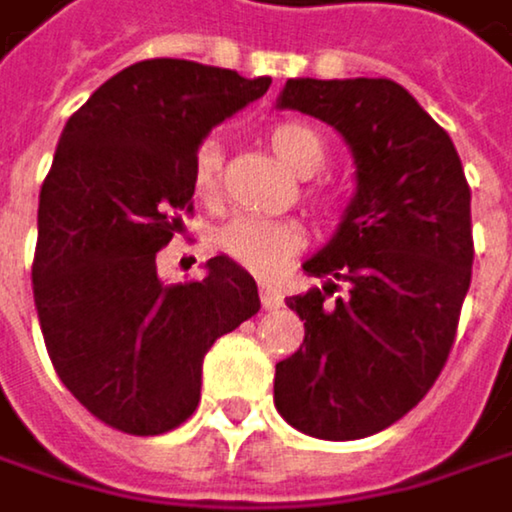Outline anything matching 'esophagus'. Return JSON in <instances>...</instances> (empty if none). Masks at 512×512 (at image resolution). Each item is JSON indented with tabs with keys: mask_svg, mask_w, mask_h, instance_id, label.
<instances>
[{
	"mask_svg": "<svg viewBox=\"0 0 512 512\" xmlns=\"http://www.w3.org/2000/svg\"><path fill=\"white\" fill-rule=\"evenodd\" d=\"M259 298H262V307H265V310H274V307H280V304H283L280 292H277V289H271L268 283H262V289H259Z\"/></svg>",
	"mask_w": 512,
	"mask_h": 512,
	"instance_id": "34e87169",
	"label": "esophagus"
}]
</instances>
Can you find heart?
Segmentation results:
<instances>
[{
    "instance_id": "1",
    "label": "heart",
    "mask_w": 512,
    "mask_h": 512,
    "mask_svg": "<svg viewBox=\"0 0 512 512\" xmlns=\"http://www.w3.org/2000/svg\"><path fill=\"white\" fill-rule=\"evenodd\" d=\"M268 144L274 153L298 174H313L326 162V144L316 129L298 120H280L268 129ZM223 174V150L217 141H205L193 159V186L202 199H211L220 189ZM310 199L326 205L329 196L323 189H310ZM220 250L235 259L238 265L250 268L253 274H274L292 253L301 250L304 235L301 226L292 220H271V217H238L226 223L217 235Z\"/></svg>"
}]
</instances>
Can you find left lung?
Listing matches in <instances>:
<instances>
[{"mask_svg": "<svg viewBox=\"0 0 512 512\" xmlns=\"http://www.w3.org/2000/svg\"><path fill=\"white\" fill-rule=\"evenodd\" d=\"M280 108L335 126L356 159L338 235L304 262L323 289L286 304L304 344L277 362L280 416L323 440L377 434L413 410L453 350L471 286V186L456 144L389 78L286 81Z\"/></svg>", "mask_w": 512, "mask_h": 512, "instance_id": "8db88e82", "label": "left lung"}]
</instances>
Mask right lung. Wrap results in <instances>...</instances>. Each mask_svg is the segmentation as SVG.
Listing matches in <instances>:
<instances>
[{"instance_id":"obj_1","label":"right lung","mask_w":512,"mask_h":512,"mask_svg":"<svg viewBox=\"0 0 512 512\" xmlns=\"http://www.w3.org/2000/svg\"><path fill=\"white\" fill-rule=\"evenodd\" d=\"M189 59H144L66 123L38 196L32 295L47 356L99 422L150 437L196 413L217 338L259 313L256 280L226 256L162 283L156 253L193 214V159L211 126L265 96Z\"/></svg>"}]
</instances>
